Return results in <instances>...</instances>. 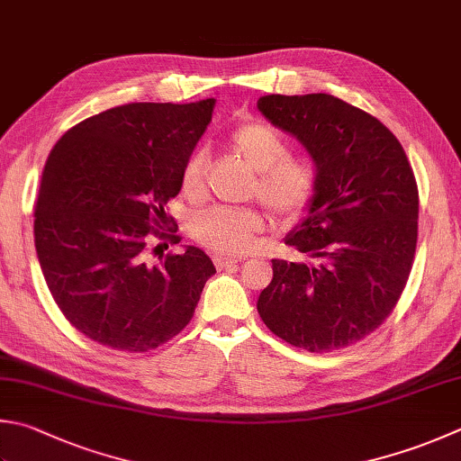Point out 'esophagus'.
<instances>
[{
    "label": "esophagus",
    "mask_w": 461,
    "mask_h": 461,
    "mask_svg": "<svg viewBox=\"0 0 461 461\" xmlns=\"http://www.w3.org/2000/svg\"><path fill=\"white\" fill-rule=\"evenodd\" d=\"M216 268H229V267H237L239 258H232V257H224V255H214L212 257Z\"/></svg>",
    "instance_id": "1"
}]
</instances>
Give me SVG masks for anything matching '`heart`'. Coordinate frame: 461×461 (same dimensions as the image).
I'll list each match as a JSON object with an SVG mask.
<instances>
[{
  "label": "heart",
  "instance_id": "obj_1",
  "mask_svg": "<svg viewBox=\"0 0 461 461\" xmlns=\"http://www.w3.org/2000/svg\"><path fill=\"white\" fill-rule=\"evenodd\" d=\"M230 149L255 170L250 194L268 211L294 219L309 208L319 186L315 164L307 158H293L285 138L263 122H249L230 134ZM208 154L198 149L182 167L180 185L185 194L201 196L206 185ZM263 229V216L255 208L212 206L194 214L190 232L214 255L239 257L255 245L257 232Z\"/></svg>",
  "mask_w": 461,
  "mask_h": 461
}]
</instances>
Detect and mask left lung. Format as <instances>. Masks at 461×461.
Listing matches in <instances>:
<instances>
[{"label":"left lung","mask_w":461,"mask_h":461,"mask_svg":"<svg viewBox=\"0 0 461 461\" xmlns=\"http://www.w3.org/2000/svg\"><path fill=\"white\" fill-rule=\"evenodd\" d=\"M257 106L305 146L319 175L307 216L285 239L307 260L273 258L257 311L299 349H341L392 315L411 273L420 212L411 164L392 130L331 94H271Z\"/></svg>","instance_id":"left-lung-1"}]
</instances>
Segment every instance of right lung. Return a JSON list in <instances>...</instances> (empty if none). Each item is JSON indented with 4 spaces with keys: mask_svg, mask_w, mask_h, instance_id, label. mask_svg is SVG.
Instances as JSON below:
<instances>
[{
    "mask_svg": "<svg viewBox=\"0 0 461 461\" xmlns=\"http://www.w3.org/2000/svg\"><path fill=\"white\" fill-rule=\"evenodd\" d=\"M214 98L134 102L69 128L43 167L33 221L36 253L64 317L92 341L144 353L178 335L216 273L201 249L150 255L180 242L164 206L212 118ZM164 254V250H162Z\"/></svg>",
    "mask_w": 461,
    "mask_h": 461,
    "instance_id": "add662e5",
    "label": "right lung"
}]
</instances>
